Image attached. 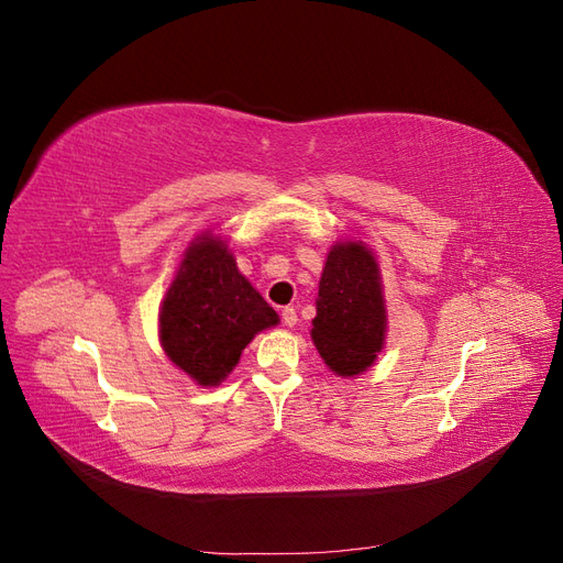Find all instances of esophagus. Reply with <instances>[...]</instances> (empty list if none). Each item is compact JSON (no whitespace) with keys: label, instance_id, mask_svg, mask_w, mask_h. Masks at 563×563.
I'll list each match as a JSON object with an SVG mask.
<instances>
[{"label":"esophagus","instance_id":"1","mask_svg":"<svg viewBox=\"0 0 563 563\" xmlns=\"http://www.w3.org/2000/svg\"><path fill=\"white\" fill-rule=\"evenodd\" d=\"M282 321L286 323V327H296V323H298V312H296V308H284V310H282Z\"/></svg>","mask_w":563,"mask_h":563}]
</instances>
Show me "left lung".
<instances>
[{"label": "left lung", "mask_w": 563, "mask_h": 563, "mask_svg": "<svg viewBox=\"0 0 563 563\" xmlns=\"http://www.w3.org/2000/svg\"><path fill=\"white\" fill-rule=\"evenodd\" d=\"M378 263L362 242L335 244L321 272L312 340L338 376L366 371L385 340Z\"/></svg>", "instance_id": "left-lung-1"}]
</instances>
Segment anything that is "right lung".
Returning a JSON list of instances; mask_svg holds the SVG:
<instances>
[{"label": "right lung", "mask_w": 563, "mask_h": 563, "mask_svg": "<svg viewBox=\"0 0 563 563\" xmlns=\"http://www.w3.org/2000/svg\"><path fill=\"white\" fill-rule=\"evenodd\" d=\"M277 312L236 269L218 236H197L159 312L164 352L199 385H218L253 335L275 327Z\"/></svg>", "instance_id": "right-lung-1"}]
</instances>
